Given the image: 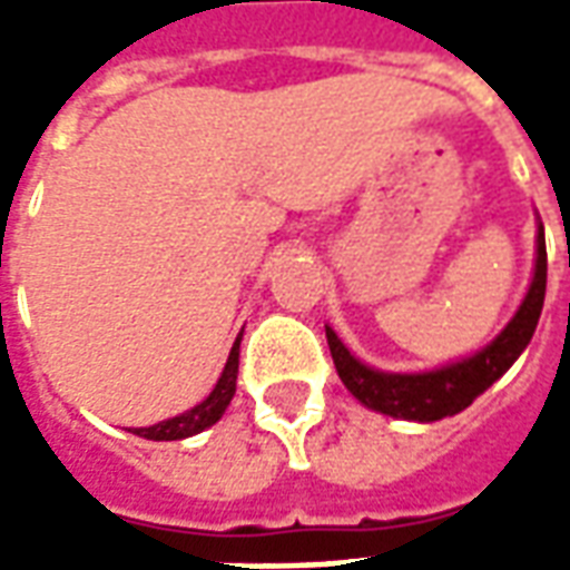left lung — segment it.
Segmentation results:
<instances>
[{"mask_svg":"<svg viewBox=\"0 0 570 570\" xmlns=\"http://www.w3.org/2000/svg\"><path fill=\"white\" fill-rule=\"evenodd\" d=\"M543 296H547V244H543V225H538V262H534V277L528 286L525 302L519 305L513 321L503 326V333L473 357L433 372L400 375V372L370 370L366 363H360L330 326H326V342H330L338 379L363 406L391 419L440 421L470 406L513 366L515 357L525 351L538 330Z\"/></svg>","mask_w":570,"mask_h":570,"instance_id":"1","label":"left lung"}]
</instances>
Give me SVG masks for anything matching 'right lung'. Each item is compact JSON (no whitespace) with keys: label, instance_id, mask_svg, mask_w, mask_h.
Listing matches in <instances>:
<instances>
[{"label":"right lung","instance_id":"add662e5","mask_svg":"<svg viewBox=\"0 0 570 570\" xmlns=\"http://www.w3.org/2000/svg\"><path fill=\"white\" fill-rule=\"evenodd\" d=\"M237 357H240V335H237L235 347H232V354H228V363H225L223 375H219V382L210 391V396L198 403L195 409H188L183 415H176V419L158 421V424H151V428H134L130 433H137L142 440H155V442H167V440H186V436H195L200 430H207L210 424L223 419V412L232 403V396H235L237 387Z\"/></svg>","mask_w":570,"mask_h":570}]
</instances>
